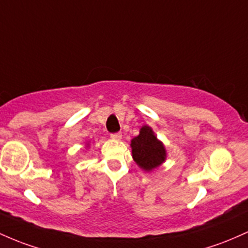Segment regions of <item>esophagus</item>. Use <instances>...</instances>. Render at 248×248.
I'll use <instances>...</instances> for the list:
<instances>
[{
	"label": "esophagus",
	"mask_w": 248,
	"mask_h": 248,
	"mask_svg": "<svg viewBox=\"0 0 248 248\" xmlns=\"http://www.w3.org/2000/svg\"><path fill=\"white\" fill-rule=\"evenodd\" d=\"M111 138H112V139H116V140H118V139H121V138H122V133H121V132L112 133V135H111Z\"/></svg>",
	"instance_id": "esophagus-1"
}]
</instances>
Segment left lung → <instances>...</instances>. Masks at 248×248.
<instances>
[{
    "label": "left lung",
    "instance_id": "1",
    "mask_svg": "<svg viewBox=\"0 0 248 248\" xmlns=\"http://www.w3.org/2000/svg\"><path fill=\"white\" fill-rule=\"evenodd\" d=\"M131 149L133 160L146 172L160 166L166 159L165 146L147 125L141 126L139 135L132 139Z\"/></svg>",
    "mask_w": 248,
    "mask_h": 248
}]
</instances>
